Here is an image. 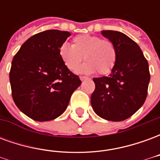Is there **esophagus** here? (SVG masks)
Here are the masks:
<instances>
[{"label": "esophagus", "mask_w": 160, "mask_h": 160, "mask_svg": "<svg viewBox=\"0 0 160 160\" xmlns=\"http://www.w3.org/2000/svg\"><path fill=\"white\" fill-rule=\"evenodd\" d=\"M87 76H80V80L82 81V80H87Z\"/></svg>", "instance_id": "34e87169"}]
</instances>
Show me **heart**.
<instances>
[{
	"label": "heart",
	"mask_w": 160,
	"mask_h": 160,
	"mask_svg": "<svg viewBox=\"0 0 160 160\" xmlns=\"http://www.w3.org/2000/svg\"><path fill=\"white\" fill-rule=\"evenodd\" d=\"M59 56L70 71H75L84 58L86 62L79 68V73H93L97 71L104 75L113 69L118 52L115 44L110 40L81 34L73 38L72 45L63 43L60 46Z\"/></svg>",
	"instance_id": "heart-1"
}]
</instances>
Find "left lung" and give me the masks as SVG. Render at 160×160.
<instances>
[{"label":"left lung","instance_id":"obj_1","mask_svg":"<svg viewBox=\"0 0 160 160\" xmlns=\"http://www.w3.org/2000/svg\"><path fill=\"white\" fill-rule=\"evenodd\" d=\"M113 42L118 56L108 76L93 78L95 90L91 104L105 120L120 122L130 118L144 104L150 81L147 59L136 42L117 31H102Z\"/></svg>","mask_w":160,"mask_h":160}]
</instances>
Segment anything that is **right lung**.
Returning a JSON list of instances; mask_svg holds the SVG:
<instances>
[{"mask_svg": "<svg viewBox=\"0 0 160 160\" xmlns=\"http://www.w3.org/2000/svg\"><path fill=\"white\" fill-rule=\"evenodd\" d=\"M71 34L48 30L31 37L12 62L9 80L12 99L33 120L56 119L66 111L81 81L63 64L60 46Z\"/></svg>", "mask_w": 160, "mask_h": 160, "instance_id": "obj_1", "label": "right lung"}]
</instances>
